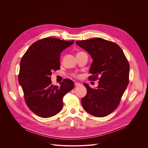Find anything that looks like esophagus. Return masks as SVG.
<instances>
[{
  "instance_id": "34e87169",
  "label": "esophagus",
  "mask_w": 148,
  "mask_h": 148,
  "mask_svg": "<svg viewBox=\"0 0 148 148\" xmlns=\"http://www.w3.org/2000/svg\"><path fill=\"white\" fill-rule=\"evenodd\" d=\"M74 84H75V86H82V84H80V83H78V82L74 83Z\"/></svg>"
}]
</instances>
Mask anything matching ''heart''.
<instances>
[{
	"instance_id": "b5f03b06",
	"label": "heart",
	"mask_w": 148,
	"mask_h": 148,
	"mask_svg": "<svg viewBox=\"0 0 148 148\" xmlns=\"http://www.w3.org/2000/svg\"><path fill=\"white\" fill-rule=\"evenodd\" d=\"M82 51H81V52H79V53H82ZM72 75L73 76V77H79V75L77 74H76V73H73V74H72Z\"/></svg>"
}]
</instances>
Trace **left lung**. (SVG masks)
Listing matches in <instances>:
<instances>
[{
  "mask_svg": "<svg viewBox=\"0 0 148 148\" xmlns=\"http://www.w3.org/2000/svg\"><path fill=\"white\" fill-rule=\"evenodd\" d=\"M93 59L89 80H98L97 89L86 83V95L82 99L84 109L97 117H104L112 113L120 104L129 83L128 61L120 47L102 38L76 41Z\"/></svg>",
  "mask_w": 148,
  "mask_h": 148,
  "instance_id": "8db88e82",
  "label": "left lung"
}]
</instances>
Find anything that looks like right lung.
I'll return each mask as SVG.
<instances>
[{"label": "right lung", "instance_id": "right-lung-1", "mask_svg": "<svg viewBox=\"0 0 148 148\" xmlns=\"http://www.w3.org/2000/svg\"><path fill=\"white\" fill-rule=\"evenodd\" d=\"M73 42L45 38L31 45L21 59L18 82L26 104L41 118L58 114L63 107L64 96L74 87V82L68 79L60 83L59 86L51 81V72L60 69V53Z\"/></svg>", "mask_w": 148, "mask_h": 148}]
</instances>
